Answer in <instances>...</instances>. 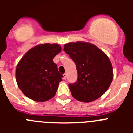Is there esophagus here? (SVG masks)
Instances as JSON below:
<instances>
[{
    "instance_id": "34e87169",
    "label": "esophagus",
    "mask_w": 133,
    "mask_h": 133,
    "mask_svg": "<svg viewBox=\"0 0 133 133\" xmlns=\"http://www.w3.org/2000/svg\"><path fill=\"white\" fill-rule=\"evenodd\" d=\"M63 77H64V80L66 79V77H67V74H66V73L63 74Z\"/></svg>"
}]
</instances>
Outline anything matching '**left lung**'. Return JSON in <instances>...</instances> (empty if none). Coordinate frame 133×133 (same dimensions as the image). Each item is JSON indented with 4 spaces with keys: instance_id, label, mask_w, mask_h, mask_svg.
Instances as JSON below:
<instances>
[{
    "instance_id": "8db88e82",
    "label": "left lung",
    "mask_w": 133,
    "mask_h": 133,
    "mask_svg": "<svg viewBox=\"0 0 133 133\" xmlns=\"http://www.w3.org/2000/svg\"><path fill=\"white\" fill-rule=\"evenodd\" d=\"M63 50L74 61L78 73L77 82L69 84L72 97L84 103L101 97L113 78L108 56L96 46L83 42L64 44Z\"/></svg>"
}]
</instances>
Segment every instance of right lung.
<instances>
[{"label": "right lung", "mask_w": 133, "mask_h": 133, "mask_svg": "<svg viewBox=\"0 0 133 133\" xmlns=\"http://www.w3.org/2000/svg\"><path fill=\"white\" fill-rule=\"evenodd\" d=\"M61 51L57 44H39L21 58L16 66V78L26 97L44 102L55 96L63 75L58 72L53 58Z\"/></svg>", "instance_id": "obj_1"}]
</instances>
